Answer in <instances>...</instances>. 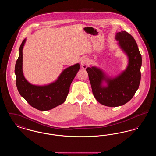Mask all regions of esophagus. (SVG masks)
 <instances>
[{
	"mask_svg": "<svg viewBox=\"0 0 156 156\" xmlns=\"http://www.w3.org/2000/svg\"><path fill=\"white\" fill-rule=\"evenodd\" d=\"M89 59H88L87 58H82L81 61V67L82 68H87L88 66L89 65Z\"/></svg>",
	"mask_w": 156,
	"mask_h": 156,
	"instance_id": "1",
	"label": "esophagus"
}]
</instances>
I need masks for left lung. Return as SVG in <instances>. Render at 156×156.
I'll return each mask as SVG.
<instances>
[{"mask_svg": "<svg viewBox=\"0 0 156 156\" xmlns=\"http://www.w3.org/2000/svg\"><path fill=\"white\" fill-rule=\"evenodd\" d=\"M116 39L129 57L126 70L116 78L109 79L96 67L86 69L94 96L100 104L109 107L122 106L129 102L139 88L141 79V54L133 37L126 31H121L117 33ZM103 80L107 82L106 87L101 86Z\"/></svg>", "mask_w": 156, "mask_h": 156, "instance_id": "8db88e82", "label": "left lung"}]
</instances>
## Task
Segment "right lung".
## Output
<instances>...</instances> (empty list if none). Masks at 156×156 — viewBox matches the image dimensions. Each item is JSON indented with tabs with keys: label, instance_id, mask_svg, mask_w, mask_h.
<instances>
[{
	"label": "right lung",
	"instance_id": "1",
	"mask_svg": "<svg viewBox=\"0 0 156 156\" xmlns=\"http://www.w3.org/2000/svg\"><path fill=\"white\" fill-rule=\"evenodd\" d=\"M26 39L19 48V56L15 65L16 83L20 95L30 105L38 110L44 111L52 109L63 104L67 98L69 87L78 71L79 64L66 68L59 75L58 80L50 85L36 86L30 84L23 74V48Z\"/></svg>",
	"mask_w": 156,
	"mask_h": 156
}]
</instances>
